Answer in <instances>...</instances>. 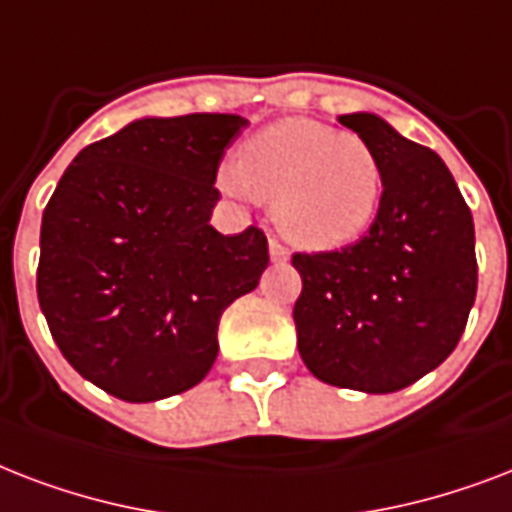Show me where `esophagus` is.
Masks as SVG:
<instances>
[{
    "label": "esophagus",
    "mask_w": 512,
    "mask_h": 512,
    "mask_svg": "<svg viewBox=\"0 0 512 512\" xmlns=\"http://www.w3.org/2000/svg\"><path fill=\"white\" fill-rule=\"evenodd\" d=\"M269 256H272V261H277V264H283V261H288L291 253H288V248H285L277 237H272V240H269Z\"/></svg>",
    "instance_id": "1"
}]
</instances>
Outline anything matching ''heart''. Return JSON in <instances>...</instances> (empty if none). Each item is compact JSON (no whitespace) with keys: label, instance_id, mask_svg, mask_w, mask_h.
<instances>
[{"label":"heart","instance_id":"heart-1","mask_svg":"<svg viewBox=\"0 0 512 512\" xmlns=\"http://www.w3.org/2000/svg\"><path fill=\"white\" fill-rule=\"evenodd\" d=\"M216 178L235 197L256 192L275 200L277 227L315 251L355 243L384 197V165L374 146L304 117L253 133L240 160L224 162Z\"/></svg>","mask_w":512,"mask_h":512}]
</instances>
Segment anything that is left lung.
Segmentation results:
<instances>
[{
  "label": "left lung",
  "mask_w": 512,
  "mask_h": 512,
  "mask_svg": "<svg viewBox=\"0 0 512 512\" xmlns=\"http://www.w3.org/2000/svg\"><path fill=\"white\" fill-rule=\"evenodd\" d=\"M374 146L384 197L374 224L342 251L293 253L299 355L320 382L398 392L457 347L478 288L473 213L446 162L376 114H342Z\"/></svg>",
  "instance_id": "obj_1"
}]
</instances>
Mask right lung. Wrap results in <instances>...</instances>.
<instances>
[{
	"label": "right lung",
	"mask_w": 512,
	"mask_h": 512,
	"mask_svg": "<svg viewBox=\"0 0 512 512\" xmlns=\"http://www.w3.org/2000/svg\"><path fill=\"white\" fill-rule=\"evenodd\" d=\"M237 114L144 117L85 146L42 213L37 296L58 350L114 398L152 403L200 384L219 320L259 285L267 235L208 224Z\"/></svg>",
	"instance_id": "right-lung-1"
}]
</instances>
